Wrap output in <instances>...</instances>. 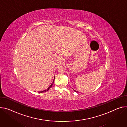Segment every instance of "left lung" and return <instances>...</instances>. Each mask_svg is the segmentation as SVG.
Instances as JSON below:
<instances>
[{
    "label": "left lung",
    "instance_id": "obj_1",
    "mask_svg": "<svg viewBox=\"0 0 127 127\" xmlns=\"http://www.w3.org/2000/svg\"><path fill=\"white\" fill-rule=\"evenodd\" d=\"M74 91H75V92H76V91H75V90H74Z\"/></svg>",
    "mask_w": 127,
    "mask_h": 127
}]
</instances>
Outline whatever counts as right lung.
Segmentation results:
<instances>
[{"instance_id":"1","label":"right lung","mask_w":127,"mask_h":127,"mask_svg":"<svg viewBox=\"0 0 127 127\" xmlns=\"http://www.w3.org/2000/svg\"><path fill=\"white\" fill-rule=\"evenodd\" d=\"M54 79H55V77H54V80H53V83H52V84L51 85V86L47 89V90H43V91H40V93H42V92H46V91H48L51 87H52V85H53V84L54 83Z\"/></svg>"}]
</instances>
